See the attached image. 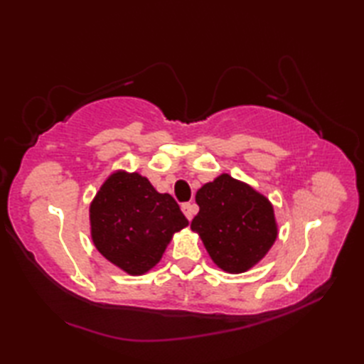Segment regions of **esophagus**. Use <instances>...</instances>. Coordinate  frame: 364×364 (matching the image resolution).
<instances>
[{
	"instance_id": "esophagus-1",
	"label": "esophagus",
	"mask_w": 364,
	"mask_h": 364,
	"mask_svg": "<svg viewBox=\"0 0 364 364\" xmlns=\"http://www.w3.org/2000/svg\"><path fill=\"white\" fill-rule=\"evenodd\" d=\"M181 210L184 213V215H186L188 220H191L192 218H194V214L197 213V205L194 203H183L181 205Z\"/></svg>"
}]
</instances>
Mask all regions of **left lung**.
<instances>
[{
    "label": "left lung",
    "instance_id": "1",
    "mask_svg": "<svg viewBox=\"0 0 364 364\" xmlns=\"http://www.w3.org/2000/svg\"><path fill=\"white\" fill-rule=\"evenodd\" d=\"M200 211L191 228L200 233L213 261L241 274L264 257L275 242L277 225L269 200L223 173L198 189Z\"/></svg>",
    "mask_w": 364,
    "mask_h": 364
}]
</instances>
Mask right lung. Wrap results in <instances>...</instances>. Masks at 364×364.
<instances>
[{
	"mask_svg": "<svg viewBox=\"0 0 364 364\" xmlns=\"http://www.w3.org/2000/svg\"><path fill=\"white\" fill-rule=\"evenodd\" d=\"M188 223L175 198L159 194L139 173L111 175L90 205L98 252L131 275L156 264L172 235Z\"/></svg>",
	"mask_w": 364,
	"mask_h": 364,
	"instance_id": "add662e5",
	"label": "right lung"
}]
</instances>
